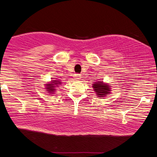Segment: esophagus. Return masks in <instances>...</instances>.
<instances>
[{
    "label": "esophagus",
    "instance_id": "obj_1",
    "mask_svg": "<svg viewBox=\"0 0 157 157\" xmlns=\"http://www.w3.org/2000/svg\"><path fill=\"white\" fill-rule=\"evenodd\" d=\"M74 79H75V80H79V79H81V75H79V74H75V75H74Z\"/></svg>",
    "mask_w": 157,
    "mask_h": 157
}]
</instances>
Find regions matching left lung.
<instances>
[{
	"label": "left lung",
	"instance_id": "1",
	"mask_svg": "<svg viewBox=\"0 0 157 157\" xmlns=\"http://www.w3.org/2000/svg\"><path fill=\"white\" fill-rule=\"evenodd\" d=\"M110 86L108 84H105L103 82L98 81L93 84V88L95 91L97 96L98 98H103V97L107 96L108 94L110 93Z\"/></svg>",
	"mask_w": 157,
	"mask_h": 157
}]
</instances>
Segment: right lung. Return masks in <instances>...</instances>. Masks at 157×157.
<instances>
[{
	"mask_svg": "<svg viewBox=\"0 0 157 157\" xmlns=\"http://www.w3.org/2000/svg\"><path fill=\"white\" fill-rule=\"evenodd\" d=\"M61 84V82L59 79L57 80H51V83L45 84V88L49 93H54L56 91V88L58 87V85Z\"/></svg>",
	"mask_w": 157,
	"mask_h": 157,
	"instance_id": "obj_1",
	"label": "right lung"
}]
</instances>
